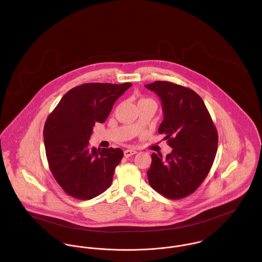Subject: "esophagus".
I'll return each mask as SVG.
<instances>
[{"label":"esophagus","mask_w":262,"mask_h":262,"mask_svg":"<svg viewBox=\"0 0 262 262\" xmlns=\"http://www.w3.org/2000/svg\"><path fill=\"white\" fill-rule=\"evenodd\" d=\"M135 153H136V150H125V151H124V156H125V157H130V156H132L133 154H135Z\"/></svg>","instance_id":"34e87169"}]
</instances>
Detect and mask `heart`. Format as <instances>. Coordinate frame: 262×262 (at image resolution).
<instances>
[{
  "mask_svg": "<svg viewBox=\"0 0 262 262\" xmlns=\"http://www.w3.org/2000/svg\"><path fill=\"white\" fill-rule=\"evenodd\" d=\"M143 100H144V99H143Z\"/></svg>",
  "mask_w": 262,
  "mask_h": 262,
  "instance_id": "obj_1",
  "label": "heart"
}]
</instances>
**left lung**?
<instances>
[{"label": "left lung", "mask_w": 262, "mask_h": 262, "mask_svg": "<svg viewBox=\"0 0 262 262\" xmlns=\"http://www.w3.org/2000/svg\"><path fill=\"white\" fill-rule=\"evenodd\" d=\"M145 86L161 100L159 134L172 151L165 158L152 153L150 187L170 200L192 193L208 176L218 148V132L202 98L192 90L157 80Z\"/></svg>", "instance_id": "left-lung-1"}]
</instances>
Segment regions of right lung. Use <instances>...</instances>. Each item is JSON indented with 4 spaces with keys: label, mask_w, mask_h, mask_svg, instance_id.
Wrapping results in <instances>:
<instances>
[{
    "label": "right lung",
    "mask_w": 262,
    "mask_h": 262,
    "mask_svg": "<svg viewBox=\"0 0 262 262\" xmlns=\"http://www.w3.org/2000/svg\"><path fill=\"white\" fill-rule=\"evenodd\" d=\"M132 83L90 82L69 91L48 116L43 130L50 171L62 189L78 200H91L112 184L120 148H91L96 123H104L113 105Z\"/></svg>",
    "instance_id": "obj_1"
}]
</instances>
